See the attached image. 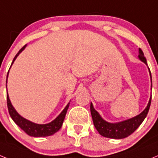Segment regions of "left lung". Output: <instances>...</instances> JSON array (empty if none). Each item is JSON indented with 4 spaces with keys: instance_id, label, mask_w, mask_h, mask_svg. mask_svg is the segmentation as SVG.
<instances>
[{
    "instance_id": "8db88e82",
    "label": "left lung",
    "mask_w": 158,
    "mask_h": 158,
    "mask_svg": "<svg viewBox=\"0 0 158 158\" xmlns=\"http://www.w3.org/2000/svg\"><path fill=\"white\" fill-rule=\"evenodd\" d=\"M139 58L142 62H144L146 65H147L144 54H143V52H142L140 48L139 49ZM149 71H150V80L152 81L150 69H149ZM151 96H150L149 103H148L144 111H142L139 115H136L133 118H129V119H127V120L122 121V122L113 123L104 120V118L100 116V114L95 110L93 104L91 103L90 111H91L92 118H93V124H94L95 127H96V129L97 130V131H98L100 135L106 137V138H110V139H121L127 138V137L131 135V134L136 131L137 128L142 124V123L143 122V120L147 115L148 111L150 109V104H151Z\"/></svg>"
}]
</instances>
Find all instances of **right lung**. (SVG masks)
<instances>
[{
	"label": "right lung",
	"mask_w": 158,
	"mask_h": 158,
	"mask_svg": "<svg viewBox=\"0 0 158 158\" xmlns=\"http://www.w3.org/2000/svg\"><path fill=\"white\" fill-rule=\"evenodd\" d=\"M25 47H26V45H25L24 47H22V48L19 50V52L16 54V55L15 56V58H14L13 61H12V65L13 64L14 61L16 59L18 55L24 50ZM8 75H7V79H8ZM7 105H8V112H9V115H10L11 118H12V120L16 123V125H18L19 127L21 128L25 133L32 137H47L51 136V135L55 134L57 131H59L60 128L62 127L64 118H65V115H66L67 110L69 108V103H68V104L65 106V107L63 109V111L60 113L55 119H54L52 122L49 123L47 124L35 123L27 120V119H26L25 118L22 117L21 115H19V113L16 111V109L14 108L13 106H12V103H11L10 101V99H9V96H8V94H7Z\"/></svg>",
	"instance_id": "right-lung-1"
}]
</instances>
